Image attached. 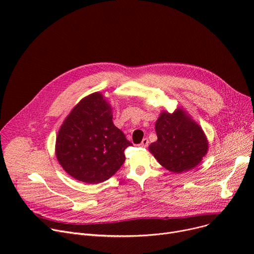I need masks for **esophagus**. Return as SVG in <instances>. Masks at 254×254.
I'll use <instances>...</instances> for the list:
<instances>
[{
    "mask_svg": "<svg viewBox=\"0 0 254 254\" xmlns=\"http://www.w3.org/2000/svg\"><path fill=\"white\" fill-rule=\"evenodd\" d=\"M148 144H149V141H148V139L144 138V139L142 140V142H141V144H140V145L142 146V147H147Z\"/></svg>",
    "mask_w": 254,
    "mask_h": 254,
    "instance_id": "esophagus-1",
    "label": "esophagus"
}]
</instances>
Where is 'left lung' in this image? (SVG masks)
Returning <instances> with one entry per match:
<instances>
[{
    "instance_id": "obj_1",
    "label": "left lung",
    "mask_w": 254,
    "mask_h": 254,
    "mask_svg": "<svg viewBox=\"0 0 254 254\" xmlns=\"http://www.w3.org/2000/svg\"><path fill=\"white\" fill-rule=\"evenodd\" d=\"M157 141L149 151L167 170L182 173L196 167L208 151V141L202 127L184 110L162 112L155 123Z\"/></svg>"
}]
</instances>
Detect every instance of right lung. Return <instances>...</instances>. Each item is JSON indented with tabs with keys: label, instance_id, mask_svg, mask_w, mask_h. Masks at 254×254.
Returning a JSON list of instances; mask_svg holds the SVG:
<instances>
[{
	"label": "right lung",
	"instance_id": "add662e5",
	"mask_svg": "<svg viewBox=\"0 0 254 254\" xmlns=\"http://www.w3.org/2000/svg\"><path fill=\"white\" fill-rule=\"evenodd\" d=\"M112 108L100 92L80 101L65 117L56 143L63 169L73 178L97 184L112 177L131 143L112 122Z\"/></svg>",
	"mask_w": 254,
	"mask_h": 254
}]
</instances>
